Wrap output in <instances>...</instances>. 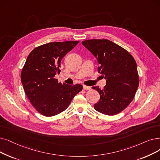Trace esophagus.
Returning a JSON list of instances; mask_svg holds the SVG:
<instances>
[{"instance_id":"1","label":"esophagus","mask_w":160,"mask_h":160,"mask_svg":"<svg viewBox=\"0 0 160 160\" xmlns=\"http://www.w3.org/2000/svg\"><path fill=\"white\" fill-rule=\"evenodd\" d=\"M83 88H84L86 90H90L92 88L90 87V86H86V85H83Z\"/></svg>"}]
</instances>
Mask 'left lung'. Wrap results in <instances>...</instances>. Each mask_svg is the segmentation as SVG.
<instances>
[{"label":"left lung","instance_id":"obj_1","mask_svg":"<svg viewBox=\"0 0 160 160\" xmlns=\"http://www.w3.org/2000/svg\"><path fill=\"white\" fill-rule=\"evenodd\" d=\"M82 44L97 58L98 72L107 81L103 89L93 87L100 95L94 108L107 115L120 113L133 101L139 84L135 60L127 50L107 39L88 40Z\"/></svg>","mask_w":160,"mask_h":160}]
</instances>
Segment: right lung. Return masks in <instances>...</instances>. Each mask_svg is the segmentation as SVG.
Listing matches in <instances>:
<instances>
[{
	"label": "right lung",
	"mask_w": 160,
	"mask_h": 160,
	"mask_svg": "<svg viewBox=\"0 0 160 160\" xmlns=\"http://www.w3.org/2000/svg\"><path fill=\"white\" fill-rule=\"evenodd\" d=\"M78 41L55 42L38 46L29 53L21 73L25 93L32 105L45 116L64 111L83 87L58 82L61 61Z\"/></svg>",
	"instance_id": "obj_1"
}]
</instances>
